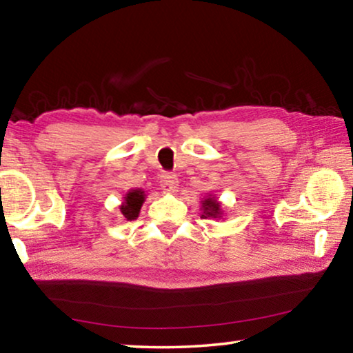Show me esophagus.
Listing matches in <instances>:
<instances>
[{"mask_svg":"<svg viewBox=\"0 0 353 353\" xmlns=\"http://www.w3.org/2000/svg\"><path fill=\"white\" fill-rule=\"evenodd\" d=\"M160 182H162V185H163L166 191H170V193H174L176 187H177V176L171 171H165V172H162V174H160Z\"/></svg>","mask_w":353,"mask_h":353,"instance_id":"1","label":"esophagus"}]
</instances>
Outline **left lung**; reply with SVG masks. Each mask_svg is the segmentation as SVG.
I'll use <instances>...</instances> for the list:
<instances>
[{
	"label": "left lung",
	"instance_id": "obj_1",
	"mask_svg": "<svg viewBox=\"0 0 353 353\" xmlns=\"http://www.w3.org/2000/svg\"><path fill=\"white\" fill-rule=\"evenodd\" d=\"M202 208H204V214H202V218H208V216L218 218L221 214V205L216 201H213L212 198L204 201V205H202Z\"/></svg>",
	"mask_w": 353,
	"mask_h": 353
}]
</instances>
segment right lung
Masks as SVG:
<instances>
[{
  "label": "right lung",
  "mask_w": 353,
  "mask_h": 353,
  "mask_svg": "<svg viewBox=\"0 0 353 353\" xmlns=\"http://www.w3.org/2000/svg\"><path fill=\"white\" fill-rule=\"evenodd\" d=\"M124 201L126 202L121 205L123 216L129 221H132L139 216L141 204H143V201H145V194H143L141 190H132V191H129L126 199Z\"/></svg>",
  "instance_id": "right-lung-1"
}]
</instances>
